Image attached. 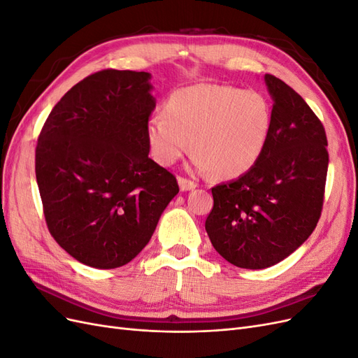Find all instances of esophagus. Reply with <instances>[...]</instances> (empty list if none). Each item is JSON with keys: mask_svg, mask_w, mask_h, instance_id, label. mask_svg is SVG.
<instances>
[{"mask_svg": "<svg viewBox=\"0 0 358 358\" xmlns=\"http://www.w3.org/2000/svg\"><path fill=\"white\" fill-rule=\"evenodd\" d=\"M178 182H179L180 191H189V189H194V188L197 187L196 182H192V180H189L187 178H182V176L178 179Z\"/></svg>", "mask_w": 358, "mask_h": 358, "instance_id": "esophagus-1", "label": "esophagus"}]
</instances>
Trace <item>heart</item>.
I'll use <instances>...</instances> for the list:
<instances>
[{"label": "heart", "mask_w": 358, "mask_h": 358, "mask_svg": "<svg viewBox=\"0 0 358 358\" xmlns=\"http://www.w3.org/2000/svg\"><path fill=\"white\" fill-rule=\"evenodd\" d=\"M272 129V109L263 94L234 86L199 83L173 92L164 116L146 124L148 143L161 166L192 150V164L220 178H236L257 164Z\"/></svg>", "instance_id": "obj_1"}]
</instances>
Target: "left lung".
Instances as JSON below:
<instances>
[{
	"label": "left lung",
	"instance_id": "obj_1",
	"mask_svg": "<svg viewBox=\"0 0 358 358\" xmlns=\"http://www.w3.org/2000/svg\"><path fill=\"white\" fill-rule=\"evenodd\" d=\"M272 129L263 155L239 179L212 188L206 231L216 251L242 268L282 262L315 230L329 152L318 116L285 82L266 74Z\"/></svg>",
	"mask_w": 358,
	"mask_h": 358
}]
</instances>
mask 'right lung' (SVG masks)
I'll list each match as a JSON object with an SVG mask.
<instances>
[{
  "mask_svg": "<svg viewBox=\"0 0 358 358\" xmlns=\"http://www.w3.org/2000/svg\"><path fill=\"white\" fill-rule=\"evenodd\" d=\"M149 79L146 71H96L62 96L40 131L36 178L48 229L86 266L131 262L179 192L175 175L148 157Z\"/></svg>",
  "mask_w": 358,
  "mask_h": 358,
  "instance_id": "1",
  "label": "right lung"
}]
</instances>
